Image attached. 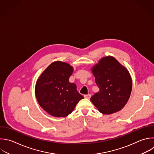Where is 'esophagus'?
Wrapping results in <instances>:
<instances>
[{
  "instance_id": "obj_1",
  "label": "esophagus",
  "mask_w": 154,
  "mask_h": 154,
  "mask_svg": "<svg viewBox=\"0 0 154 154\" xmlns=\"http://www.w3.org/2000/svg\"><path fill=\"white\" fill-rule=\"evenodd\" d=\"M84 97L86 98V99H89L91 97V94H85V95H84Z\"/></svg>"
}]
</instances>
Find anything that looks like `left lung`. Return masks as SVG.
Wrapping results in <instances>:
<instances>
[{"label": "left lung", "instance_id": "obj_1", "mask_svg": "<svg viewBox=\"0 0 154 154\" xmlns=\"http://www.w3.org/2000/svg\"><path fill=\"white\" fill-rule=\"evenodd\" d=\"M99 91L90 100L103 114L121 110L128 101L132 90V79L128 69L115 58H102L91 68Z\"/></svg>", "mask_w": 154, "mask_h": 154}]
</instances>
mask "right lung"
Masks as SVG:
<instances>
[{
	"label": "right lung",
	"instance_id": "1",
	"mask_svg": "<svg viewBox=\"0 0 154 154\" xmlns=\"http://www.w3.org/2000/svg\"><path fill=\"white\" fill-rule=\"evenodd\" d=\"M73 72L69 64L60 61L51 63L38 78L35 88L37 100L40 106L50 115L66 117L84 98L76 85L69 79Z\"/></svg>",
	"mask_w": 154,
	"mask_h": 154
}]
</instances>
